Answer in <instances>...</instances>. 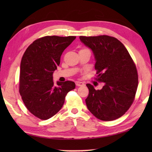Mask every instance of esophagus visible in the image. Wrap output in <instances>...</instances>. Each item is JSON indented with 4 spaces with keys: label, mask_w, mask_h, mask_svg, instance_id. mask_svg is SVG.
Returning a JSON list of instances; mask_svg holds the SVG:
<instances>
[{
    "label": "esophagus",
    "mask_w": 152,
    "mask_h": 152,
    "mask_svg": "<svg viewBox=\"0 0 152 152\" xmlns=\"http://www.w3.org/2000/svg\"><path fill=\"white\" fill-rule=\"evenodd\" d=\"M76 85L77 86H82L84 85V83L83 82H79V81H76Z\"/></svg>",
    "instance_id": "esophagus-1"
}]
</instances>
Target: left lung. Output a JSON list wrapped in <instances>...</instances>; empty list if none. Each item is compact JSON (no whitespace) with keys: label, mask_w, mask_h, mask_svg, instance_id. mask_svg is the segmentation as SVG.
<instances>
[{"label":"left lung","mask_w":152,"mask_h":152,"mask_svg":"<svg viewBox=\"0 0 152 152\" xmlns=\"http://www.w3.org/2000/svg\"><path fill=\"white\" fill-rule=\"evenodd\" d=\"M80 42L94 56L98 80L104 82L101 90L91 84L85 100L88 109L102 121H113L123 115L133 103L138 86L137 69L124 45L108 35L80 36Z\"/></svg>","instance_id":"8db88e82"}]
</instances>
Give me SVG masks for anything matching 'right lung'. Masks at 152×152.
Segmentation results:
<instances>
[{"label": "right lung", "mask_w": 152, "mask_h": 152, "mask_svg": "<svg viewBox=\"0 0 152 152\" xmlns=\"http://www.w3.org/2000/svg\"><path fill=\"white\" fill-rule=\"evenodd\" d=\"M75 39V36H45L34 41L23 56L19 92L27 109L40 119L55 115L62 107L67 93L75 88L74 82L58 81L54 84L53 81L63 51Z\"/></svg>", "instance_id": "obj_1"}]
</instances>
